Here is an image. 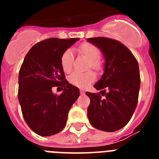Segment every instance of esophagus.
Returning a JSON list of instances; mask_svg holds the SVG:
<instances>
[{
	"mask_svg": "<svg viewBox=\"0 0 159 159\" xmlns=\"http://www.w3.org/2000/svg\"><path fill=\"white\" fill-rule=\"evenodd\" d=\"M80 93H81V94H84L85 91L83 89H81L80 90Z\"/></svg>",
	"mask_w": 159,
	"mask_h": 159,
	"instance_id": "obj_1",
	"label": "esophagus"
}]
</instances>
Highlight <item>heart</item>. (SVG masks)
<instances>
[{"label":"heart","instance_id":"obj_1","mask_svg":"<svg viewBox=\"0 0 159 159\" xmlns=\"http://www.w3.org/2000/svg\"><path fill=\"white\" fill-rule=\"evenodd\" d=\"M80 53L84 54L89 58V67L93 69L98 70L101 67V62L99 60L100 50L97 46L91 43H83L78 48ZM60 64L64 72H69L72 70L73 64V55L70 49L66 50L62 53L60 57ZM96 75L94 72L88 71L86 72H74L69 76V82L75 87L85 88L88 87L94 80Z\"/></svg>","mask_w":159,"mask_h":159}]
</instances>
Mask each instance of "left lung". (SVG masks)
<instances>
[{
	"label": "left lung",
	"mask_w": 159,
	"mask_h": 159,
	"mask_svg": "<svg viewBox=\"0 0 159 159\" xmlns=\"http://www.w3.org/2000/svg\"><path fill=\"white\" fill-rule=\"evenodd\" d=\"M87 40L102 51L106 59L104 73L94 85L101 92H86L91 101L87 116L95 128L113 132L125 126L135 111L140 87L139 63L120 41L106 37Z\"/></svg>",
	"instance_id": "8db88e82"
}]
</instances>
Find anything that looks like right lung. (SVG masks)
Listing matches in <instances>:
<instances>
[{
  "instance_id": "1",
  "label": "right lung",
  "mask_w": 159,
  "mask_h": 159,
  "mask_svg": "<svg viewBox=\"0 0 159 159\" xmlns=\"http://www.w3.org/2000/svg\"><path fill=\"white\" fill-rule=\"evenodd\" d=\"M79 39L51 38L39 42L26 54L19 72L18 98L25 120L39 135L59 133L67 123L79 89L69 84L60 64L66 49ZM64 91L60 95L52 87Z\"/></svg>"
}]
</instances>
